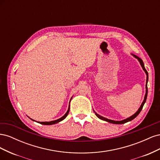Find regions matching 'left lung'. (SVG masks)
Segmentation results:
<instances>
[{"label":"left lung","instance_id":"left-lung-1","mask_svg":"<svg viewBox=\"0 0 160 160\" xmlns=\"http://www.w3.org/2000/svg\"><path fill=\"white\" fill-rule=\"evenodd\" d=\"M135 58H137V59H138V61H139V62H140V64H141V65H142V68H143V71L146 72V75H147V80H146V95H145V98H144V100H143V103H142V105H141V106H140V108H139V109H138V111H137L136 113H135L134 115H133L132 116H131V117H129V118H127L126 119H124V120H122V121H113V120H111V119H107V118H103V117H102V116H101V115H98V113H96L95 111V115H96V116L98 118H99V119H102V120H104V121H105V122H109V123H114V124H123V123H126V122H130V121H132V120H133L134 118H135L137 117V116L139 115V113H140V111H142V108H143V105H144V104H145V103H146V99H147V96H148V86H147V85H148V71H146V68H145V67H144V64H143V61L140 59V58H139L138 56H136V55H133Z\"/></svg>","mask_w":160,"mask_h":160}]
</instances>
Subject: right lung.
Instances as JSON below:
<instances>
[{"label": "right lung", "instance_id": "add662e5", "mask_svg": "<svg viewBox=\"0 0 160 160\" xmlns=\"http://www.w3.org/2000/svg\"><path fill=\"white\" fill-rule=\"evenodd\" d=\"M72 99V98H71ZM69 103H70V102H69ZM69 109H68V110H67V113L62 116V118H59V119H57V120H55V121H52V122H38V123H41V124H42V125H52V124H55V123H59V122H61L62 120H63L67 116V115H68V113H69ZM32 120H33V119H32Z\"/></svg>", "mask_w": 160, "mask_h": 160}]
</instances>
